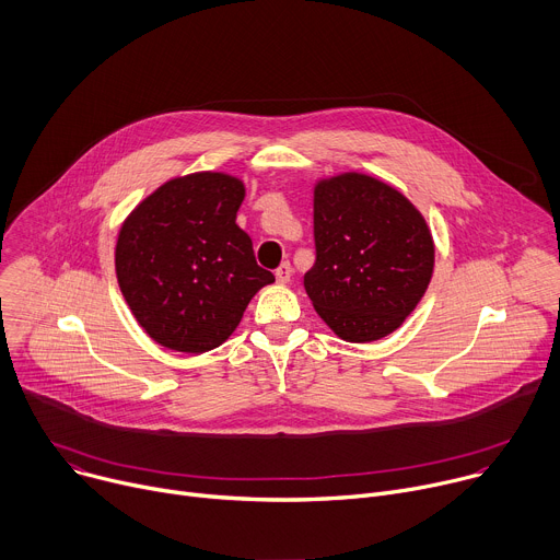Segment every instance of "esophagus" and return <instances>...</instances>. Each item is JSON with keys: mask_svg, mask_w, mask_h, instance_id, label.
<instances>
[{"mask_svg": "<svg viewBox=\"0 0 560 560\" xmlns=\"http://www.w3.org/2000/svg\"><path fill=\"white\" fill-rule=\"evenodd\" d=\"M275 277H277V281H279V283H288V281H290V277H292V268H290V264H281V266L277 268Z\"/></svg>", "mask_w": 560, "mask_h": 560, "instance_id": "1", "label": "esophagus"}]
</instances>
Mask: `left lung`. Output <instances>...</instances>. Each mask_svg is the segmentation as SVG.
I'll return each instance as SVG.
<instances>
[{
  "label": "left lung",
  "instance_id": "left-lung-1",
  "mask_svg": "<svg viewBox=\"0 0 560 560\" xmlns=\"http://www.w3.org/2000/svg\"><path fill=\"white\" fill-rule=\"evenodd\" d=\"M317 261L303 285L317 315L343 341L395 332L424 296L435 243L422 212L393 185L341 172L313 191Z\"/></svg>",
  "mask_w": 560,
  "mask_h": 560
}]
</instances>
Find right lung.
Wrapping results in <instances>:
<instances>
[{
    "instance_id": "obj_1",
    "label": "right lung",
    "mask_w": 560,
    "mask_h": 560,
    "mask_svg": "<svg viewBox=\"0 0 560 560\" xmlns=\"http://www.w3.org/2000/svg\"><path fill=\"white\" fill-rule=\"evenodd\" d=\"M245 183L194 172L156 187L116 241V277L138 326L176 352H208L236 330L252 296L275 281L236 225Z\"/></svg>"
}]
</instances>
